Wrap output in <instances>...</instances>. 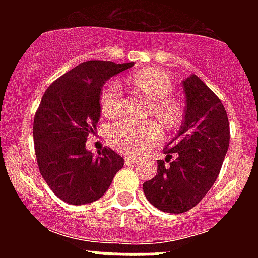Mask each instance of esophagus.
Segmentation results:
<instances>
[{
	"label": "esophagus",
	"instance_id": "1",
	"mask_svg": "<svg viewBox=\"0 0 258 258\" xmlns=\"http://www.w3.org/2000/svg\"><path fill=\"white\" fill-rule=\"evenodd\" d=\"M138 160H140V159H137V157L126 156L125 157V164H127V165H129V164H136L138 163Z\"/></svg>",
	"mask_w": 258,
	"mask_h": 258
}]
</instances>
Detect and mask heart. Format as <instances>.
Masks as SVG:
<instances>
[{
    "mask_svg": "<svg viewBox=\"0 0 258 258\" xmlns=\"http://www.w3.org/2000/svg\"><path fill=\"white\" fill-rule=\"evenodd\" d=\"M133 83L147 97L154 101L152 112L164 124L173 126L181 117V109L169 99L173 93V80L170 76L157 70L146 68L133 76ZM101 111L104 116L112 117L121 112L122 92L117 80H109L102 88L99 98ZM163 129L156 121H138L125 117L113 122L108 127L107 138L109 145L117 151L127 155H140L160 142Z\"/></svg>",
    "mask_w": 258,
    "mask_h": 258,
    "instance_id": "obj_1",
    "label": "heart"
}]
</instances>
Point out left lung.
I'll return each mask as SVG.
<instances>
[{"mask_svg": "<svg viewBox=\"0 0 258 258\" xmlns=\"http://www.w3.org/2000/svg\"><path fill=\"white\" fill-rule=\"evenodd\" d=\"M186 95L183 125L157 160V174L143 183L146 198L166 213L190 211L220 174L230 141L226 109L197 75L182 81ZM173 157V160L170 159Z\"/></svg>", "mask_w": 258, "mask_h": 258, "instance_id": "8db88e82", "label": "left lung"}]
</instances>
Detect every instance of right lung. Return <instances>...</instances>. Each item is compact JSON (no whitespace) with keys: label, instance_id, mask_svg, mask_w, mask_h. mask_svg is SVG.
<instances>
[{"label":"right lung","instance_id":"obj_1","mask_svg":"<svg viewBox=\"0 0 258 258\" xmlns=\"http://www.w3.org/2000/svg\"><path fill=\"white\" fill-rule=\"evenodd\" d=\"M134 63L90 60L76 66L46 89L33 121L41 175L59 199L84 206L102 198L124 159L109 147L94 156L86 140L101 117L99 98L107 80Z\"/></svg>","mask_w":258,"mask_h":258}]
</instances>
